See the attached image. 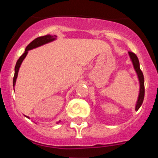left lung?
I'll return each instance as SVG.
<instances>
[{"label": "left lung", "instance_id": "1", "mask_svg": "<svg viewBox=\"0 0 158 158\" xmlns=\"http://www.w3.org/2000/svg\"><path fill=\"white\" fill-rule=\"evenodd\" d=\"M129 56L131 57V60L132 63H133L134 67H135V71H136L137 74H138V79H139L140 82V93L139 96H138V102H137L136 107H135V110L138 111L139 109V108L141 107V106L142 105L143 101H144V75H143L142 71L140 69V64H139V60H138V57L135 55V53H134L133 52H128Z\"/></svg>", "mask_w": 158, "mask_h": 158}]
</instances>
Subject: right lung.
<instances>
[{"label": "right lung", "mask_w": 158, "mask_h": 158, "mask_svg": "<svg viewBox=\"0 0 158 158\" xmlns=\"http://www.w3.org/2000/svg\"><path fill=\"white\" fill-rule=\"evenodd\" d=\"M56 38V36H51V35H46V36H40V37L36 38L34 40L32 41L29 45L26 47L25 52H23V55H22L18 59L17 63H16L15 73H14V79H13V85H14V86L15 85L16 79H17V74H18L19 68H20V65H21L23 60H24V58L26 57L27 54V52H28V50H30V49H32L33 48H36V47H40V46H41V45H44V44H47V43H49V42H51V41L54 40Z\"/></svg>", "instance_id": "1"}]
</instances>
